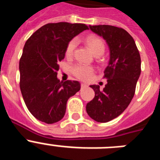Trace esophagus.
I'll use <instances>...</instances> for the list:
<instances>
[{
    "label": "esophagus",
    "mask_w": 160,
    "mask_h": 160,
    "mask_svg": "<svg viewBox=\"0 0 160 160\" xmlns=\"http://www.w3.org/2000/svg\"><path fill=\"white\" fill-rule=\"evenodd\" d=\"M81 87H82V88H86V87H87V84H84V83H82V84H81Z\"/></svg>",
    "instance_id": "obj_1"
}]
</instances>
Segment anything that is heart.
Masks as SVG:
<instances>
[{
	"mask_svg": "<svg viewBox=\"0 0 160 160\" xmlns=\"http://www.w3.org/2000/svg\"><path fill=\"white\" fill-rule=\"evenodd\" d=\"M87 45L95 56H100L105 51V46L102 41L99 38L94 36H90L86 40ZM77 45V41L72 40L68 44L66 49V57L70 58L73 55L74 49ZM72 73L76 78L81 79L82 81H88L92 78L94 74V69L91 66L84 65H76L73 66L71 70Z\"/></svg>",
	"mask_w": 160,
	"mask_h": 160,
	"instance_id": "heart-1",
	"label": "heart"
}]
</instances>
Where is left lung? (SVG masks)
Returning a JSON list of instances; mask_svg holds the SVG:
<instances>
[{
    "label": "left lung",
    "instance_id": "8db88e82",
    "mask_svg": "<svg viewBox=\"0 0 160 160\" xmlns=\"http://www.w3.org/2000/svg\"><path fill=\"white\" fill-rule=\"evenodd\" d=\"M89 27L106 41L110 59L104 70L107 83L103 90L98 85L90 86L95 95L87 104V112L96 122H107L119 116L132 100L141 73L140 55L125 29L107 25Z\"/></svg>",
    "mask_w": 160,
    "mask_h": 160
}]
</instances>
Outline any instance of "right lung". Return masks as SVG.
Segmentation results:
<instances>
[{
    "instance_id": "right-lung-1",
    "label": "right lung",
    "mask_w": 160,
    "mask_h": 160,
    "mask_svg": "<svg viewBox=\"0 0 160 160\" xmlns=\"http://www.w3.org/2000/svg\"><path fill=\"white\" fill-rule=\"evenodd\" d=\"M87 29L85 24H46L25 42L19 62L20 88L28 110L39 121H60L68 99L80 90L78 82H61L57 72L69 42Z\"/></svg>"
}]
</instances>
